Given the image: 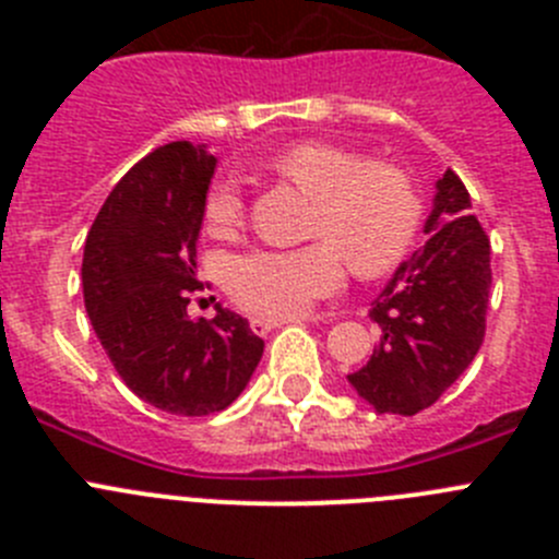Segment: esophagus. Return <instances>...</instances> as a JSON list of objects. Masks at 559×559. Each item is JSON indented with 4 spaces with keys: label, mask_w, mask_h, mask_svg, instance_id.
Listing matches in <instances>:
<instances>
[{
    "label": "esophagus",
    "mask_w": 559,
    "mask_h": 559,
    "mask_svg": "<svg viewBox=\"0 0 559 559\" xmlns=\"http://www.w3.org/2000/svg\"><path fill=\"white\" fill-rule=\"evenodd\" d=\"M290 319H260V316H254V319H251V330H254L257 335H265L269 333V330H276V328H283V324H288Z\"/></svg>",
    "instance_id": "obj_1"
}]
</instances>
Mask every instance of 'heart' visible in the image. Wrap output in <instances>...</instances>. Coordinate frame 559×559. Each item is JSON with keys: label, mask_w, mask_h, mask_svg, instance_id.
I'll use <instances>...</instances> for the list:
<instances>
[{"label": "heart", "mask_w": 559, "mask_h": 559, "mask_svg": "<svg viewBox=\"0 0 559 559\" xmlns=\"http://www.w3.org/2000/svg\"><path fill=\"white\" fill-rule=\"evenodd\" d=\"M271 170L313 195L302 249H254L226 269L237 305L260 319H294L335 294L344 260L358 276H380L408 254L417 237L423 201L406 173L386 162L310 140L285 147ZM204 221L212 235L231 237L246 221V201L231 179L206 190Z\"/></svg>", "instance_id": "heart-1"}]
</instances>
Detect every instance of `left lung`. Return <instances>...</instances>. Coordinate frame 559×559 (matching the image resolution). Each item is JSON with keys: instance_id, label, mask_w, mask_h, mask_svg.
I'll use <instances>...</instances> for the list:
<instances>
[{"instance_id": "left-lung-1", "label": "left lung", "mask_w": 559, "mask_h": 559, "mask_svg": "<svg viewBox=\"0 0 559 559\" xmlns=\"http://www.w3.org/2000/svg\"><path fill=\"white\" fill-rule=\"evenodd\" d=\"M428 243L400 263L372 302L380 341L367 367L347 374L380 414L433 406L471 367L487 330L490 237L471 215V192L453 170L437 181Z\"/></svg>"}]
</instances>
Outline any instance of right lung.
<instances>
[{
	"mask_svg": "<svg viewBox=\"0 0 559 559\" xmlns=\"http://www.w3.org/2000/svg\"><path fill=\"white\" fill-rule=\"evenodd\" d=\"M218 159L190 142L151 151L108 192L83 249V302L114 369L162 412H224L263 358L243 316H187L199 231Z\"/></svg>",
	"mask_w": 559,
	"mask_h": 559,
	"instance_id": "1",
	"label": "right lung"
}]
</instances>
